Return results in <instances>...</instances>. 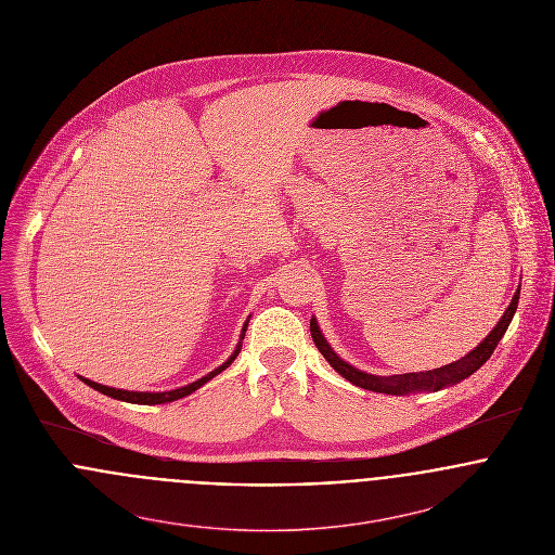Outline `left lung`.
<instances>
[{
	"label": "left lung",
	"instance_id": "8db88e82",
	"mask_svg": "<svg viewBox=\"0 0 555 555\" xmlns=\"http://www.w3.org/2000/svg\"><path fill=\"white\" fill-rule=\"evenodd\" d=\"M517 304H519V288L515 293V297L511 299V306L506 308V312L498 320V324L491 328V333L476 346L475 350H470L466 357H462L460 361H453L444 367L438 370H429V372H412V374H393V376H376V374H367L363 370H357L354 365H350L348 361H344L341 357H337V352L331 348V344L326 341V337L322 335L320 326H318L317 318L310 320V331L314 337L320 354L328 361V365L348 383L365 389V391H374V393H385V396H410V393H436L440 389L453 387L462 380H466L468 376H473L476 370L493 354L498 341L502 339V335L506 333L511 320L517 312Z\"/></svg>",
	"mask_w": 555,
	"mask_h": 555
}]
</instances>
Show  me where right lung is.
<instances>
[{"label":"right lung","instance_id":"1","mask_svg":"<svg viewBox=\"0 0 555 555\" xmlns=\"http://www.w3.org/2000/svg\"><path fill=\"white\" fill-rule=\"evenodd\" d=\"M245 331H247V320H245V324H243V328H241V335H238V344L235 346V350H233V354L220 365V367H216L214 372H209L207 376H203V378H198L196 383H190V385H185V387H179V389H172V391H128V389H115V387H106V385H98V383H93V380H89V378H82L79 376L80 380L87 385V387H91V389H95L98 393H102V396L113 397V399H119V401H128V403H141V405H156V403H168V401H175V399H181V397L190 396V393H194L196 389H201L203 385H207L211 378H216L220 372H224L235 359H237L238 350H241V344H243V337H245Z\"/></svg>","mask_w":555,"mask_h":555}]
</instances>
